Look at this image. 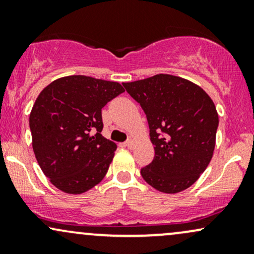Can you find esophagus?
Returning a JSON list of instances; mask_svg holds the SVG:
<instances>
[{"label": "esophagus", "instance_id": "esophagus-1", "mask_svg": "<svg viewBox=\"0 0 254 254\" xmlns=\"http://www.w3.org/2000/svg\"><path fill=\"white\" fill-rule=\"evenodd\" d=\"M125 145H127L129 149H131V148H133V141L131 138H129L127 142H125Z\"/></svg>", "mask_w": 254, "mask_h": 254}]
</instances>
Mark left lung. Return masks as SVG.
<instances>
[{
  "instance_id": "8db88e82",
  "label": "left lung",
  "mask_w": 254,
  "mask_h": 254,
  "mask_svg": "<svg viewBox=\"0 0 254 254\" xmlns=\"http://www.w3.org/2000/svg\"><path fill=\"white\" fill-rule=\"evenodd\" d=\"M123 86L143 109L155 149L141 176L165 193L190 188L214 153L218 115L210 97L197 84L167 74Z\"/></svg>"
}]
</instances>
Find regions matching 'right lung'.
<instances>
[{
  "mask_svg": "<svg viewBox=\"0 0 254 254\" xmlns=\"http://www.w3.org/2000/svg\"><path fill=\"white\" fill-rule=\"evenodd\" d=\"M124 92L118 82L72 75L38 95L30 115L40 168L65 193H82L104 179L117 145L101 135V109Z\"/></svg>",
  "mask_w": 254,
  "mask_h": 254,
  "instance_id": "add662e5",
  "label": "right lung"
}]
</instances>
